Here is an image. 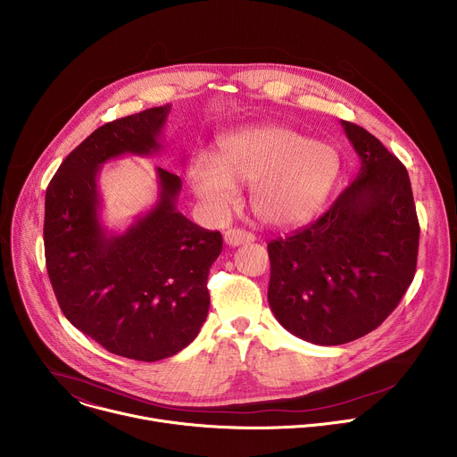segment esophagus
Listing matches in <instances>:
<instances>
[{
	"label": "esophagus",
	"mask_w": 457,
	"mask_h": 457,
	"mask_svg": "<svg viewBox=\"0 0 457 457\" xmlns=\"http://www.w3.org/2000/svg\"><path fill=\"white\" fill-rule=\"evenodd\" d=\"M224 242L231 247L235 245H242V244H249V242H254V235L245 231V229H228L224 233Z\"/></svg>",
	"instance_id": "34e87169"
}]
</instances>
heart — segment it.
<instances>
[{"instance_id":"b5f03b06","label":"heart","mask_w":457,"mask_h":457,"mask_svg":"<svg viewBox=\"0 0 457 457\" xmlns=\"http://www.w3.org/2000/svg\"><path fill=\"white\" fill-rule=\"evenodd\" d=\"M338 173L340 155L331 145L284 126H262L224 139L215 159L195 157L187 180L213 217L226 215L237 203V186H251L256 219L273 228H293L318 213Z\"/></svg>"}]
</instances>
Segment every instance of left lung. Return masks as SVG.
Segmentation results:
<instances>
[{"instance_id":"left-lung-1","label":"left lung","mask_w":457,"mask_h":457,"mask_svg":"<svg viewBox=\"0 0 457 457\" xmlns=\"http://www.w3.org/2000/svg\"><path fill=\"white\" fill-rule=\"evenodd\" d=\"M360 170L312 224L268 244L270 307L284 329L316 345L374 331L416 273L420 224L405 166L365 128L342 120Z\"/></svg>"}]
</instances>
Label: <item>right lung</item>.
Here are the masks:
<instances>
[{"label": "right lung", "mask_w": 457, "mask_h": 457, "mask_svg": "<svg viewBox=\"0 0 457 457\" xmlns=\"http://www.w3.org/2000/svg\"><path fill=\"white\" fill-rule=\"evenodd\" d=\"M170 110L155 106L97 128L62 161L45 195L46 271L62 314L106 351L139 361L170 358L199 335L210 268L222 251L219 231L177 212L182 182L162 168L146 215L122 233L101 222V166L161 152Z\"/></svg>", "instance_id": "1"}]
</instances>
